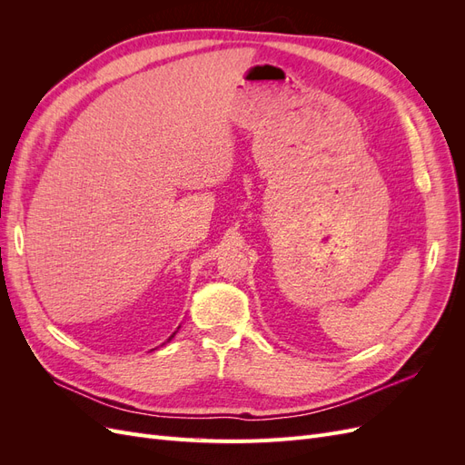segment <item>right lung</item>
I'll return each mask as SVG.
<instances>
[{
	"instance_id": "obj_1",
	"label": "right lung",
	"mask_w": 465,
	"mask_h": 465,
	"mask_svg": "<svg viewBox=\"0 0 465 465\" xmlns=\"http://www.w3.org/2000/svg\"><path fill=\"white\" fill-rule=\"evenodd\" d=\"M171 337H173V335H171Z\"/></svg>"
}]
</instances>
